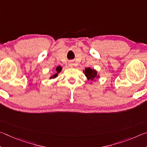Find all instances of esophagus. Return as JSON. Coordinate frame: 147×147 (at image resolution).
Instances as JSON below:
<instances>
[{"instance_id":"34e87169","label":"esophagus","mask_w":147,"mask_h":147,"mask_svg":"<svg viewBox=\"0 0 147 147\" xmlns=\"http://www.w3.org/2000/svg\"><path fill=\"white\" fill-rule=\"evenodd\" d=\"M69 66L72 67V66H74V63H69Z\"/></svg>"}]
</instances>
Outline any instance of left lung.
Here are the masks:
<instances>
[{"label": "left lung", "instance_id": "8db88e82", "mask_svg": "<svg viewBox=\"0 0 147 147\" xmlns=\"http://www.w3.org/2000/svg\"><path fill=\"white\" fill-rule=\"evenodd\" d=\"M84 69H85V70L84 71V74H85V76H86V78L88 80L94 81V79H96V78H98L99 77V76L97 75V71L95 70V69H91L90 68H86Z\"/></svg>", "mask_w": 147, "mask_h": 147}]
</instances>
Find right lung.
I'll return each instance as SVG.
<instances>
[{
    "instance_id": "obj_1",
    "label": "right lung",
    "mask_w": 147,
    "mask_h": 147,
    "mask_svg": "<svg viewBox=\"0 0 147 147\" xmlns=\"http://www.w3.org/2000/svg\"><path fill=\"white\" fill-rule=\"evenodd\" d=\"M61 69H62V67H61V66H59L57 67L56 69H55V70H56V74H54L53 76H51V78H50V79H51V78H56V77L57 76L58 74L59 73V72H60V71H61Z\"/></svg>"
}]
</instances>
